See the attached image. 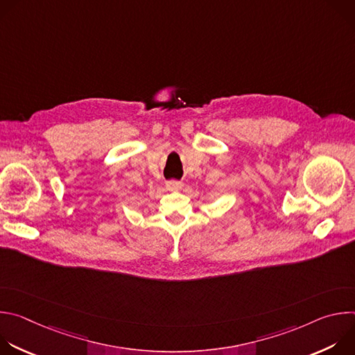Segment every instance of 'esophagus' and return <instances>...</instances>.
Wrapping results in <instances>:
<instances>
[{"label": "esophagus", "instance_id": "esophagus-1", "mask_svg": "<svg viewBox=\"0 0 355 355\" xmlns=\"http://www.w3.org/2000/svg\"><path fill=\"white\" fill-rule=\"evenodd\" d=\"M166 187H167V189L174 191V189L182 188V182H181V181H177V180H170V181L166 182Z\"/></svg>", "mask_w": 355, "mask_h": 355}]
</instances>
